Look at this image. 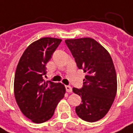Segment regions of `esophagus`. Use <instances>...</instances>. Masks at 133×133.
I'll return each instance as SVG.
<instances>
[{"label":"esophagus","mask_w":133,"mask_h":133,"mask_svg":"<svg viewBox=\"0 0 133 133\" xmlns=\"http://www.w3.org/2000/svg\"><path fill=\"white\" fill-rule=\"evenodd\" d=\"M65 90H66L68 92H72V89L71 86H70V85H65Z\"/></svg>","instance_id":"obj_1"}]
</instances>
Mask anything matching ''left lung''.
Wrapping results in <instances>:
<instances>
[{
	"instance_id": "8db88e82",
	"label": "left lung",
	"mask_w": 133,
	"mask_h": 133,
	"mask_svg": "<svg viewBox=\"0 0 133 133\" xmlns=\"http://www.w3.org/2000/svg\"><path fill=\"white\" fill-rule=\"evenodd\" d=\"M65 42L78 68L86 74L83 87L72 88L82 99L75 108L76 113L85 122H97L109 111L117 94V75L112 59L93 38L68 39Z\"/></svg>"
}]
</instances>
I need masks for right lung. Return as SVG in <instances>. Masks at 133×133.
I'll return each instance as SVG.
<instances>
[{"label":"right lung","instance_id":"right-lung-1","mask_svg":"<svg viewBox=\"0 0 133 133\" xmlns=\"http://www.w3.org/2000/svg\"><path fill=\"white\" fill-rule=\"evenodd\" d=\"M61 39L45 37L32 43L18 63L14 77V95L26 117L36 124L48 121L64 97L65 88L61 83L45 81L46 64Z\"/></svg>","mask_w":133,"mask_h":133}]
</instances>
